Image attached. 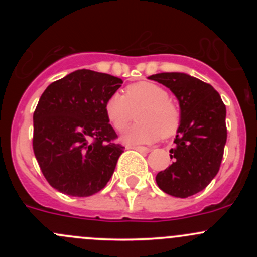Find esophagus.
Wrapping results in <instances>:
<instances>
[{
  "instance_id": "obj_1",
  "label": "esophagus",
  "mask_w": 257,
  "mask_h": 257,
  "mask_svg": "<svg viewBox=\"0 0 257 257\" xmlns=\"http://www.w3.org/2000/svg\"><path fill=\"white\" fill-rule=\"evenodd\" d=\"M129 148L134 150H138V152H142V153L150 152V148H147V147H129Z\"/></svg>"
}]
</instances>
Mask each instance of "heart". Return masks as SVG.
Masks as SVG:
<instances>
[{"instance_id":"b5f03b06","label":"heart","mask_w":257,"mask_h":257,"mask_svg":"<svg viewBox=\"0 0 257 257\" xmlns=\"http://www.w3.org/2000/svg\"><path fill=\"white\" fill-rule=\"evenodd\" d=\"M141 121L124 136L129 143H149L160 137H172L177 133L181 113L169 93L154 82H137L126 85L124 95L113 93L104 104V112L113 128L124 132L134 118Z\"/></svg>"}]
</instances>
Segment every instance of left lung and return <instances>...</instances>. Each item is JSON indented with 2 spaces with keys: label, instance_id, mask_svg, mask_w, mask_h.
Listing matches in <instances>:
<instances>
[{
  "label": "left lung",
  "instance_id": "left-lung-1",
  "mask_svg": "<svg viewBox=\"0 0 257 257\" xmlns=\"http://www.w3.org/2000/svg\"><path fill=\"white\" fill-rule=\"evenodd\" d=\"M169 88L180 105L181 120L172 165L157 174L158 186L175 198L204 190L221 165L227 129L226 107L219 93L203 80L185 73H158L148 77Z\"/></svg>",
  "mask_w": 257,
  "mask_h": 257
}]
</instances>
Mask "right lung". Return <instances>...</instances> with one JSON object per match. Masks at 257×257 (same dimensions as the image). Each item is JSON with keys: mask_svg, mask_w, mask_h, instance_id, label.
Instances as JSON below:
<instances>
[{"mask_svg": "<svg viewBox=\"0 0 257 257\" xmlns=\"http://www.w3.org/2000/svg\"><path fill=\"white\" fill-rule=\"evenodd\" d=\"M123 80L78 69L51 83L33 113V152L52 188L85 198L112 178L124 147L104 112Z\"/></svg>", "mask_w": 257, "mask_h": 257, "instance_id": "1", "label": "right lung"}]
</instances>
